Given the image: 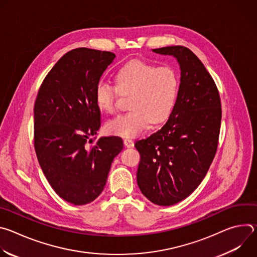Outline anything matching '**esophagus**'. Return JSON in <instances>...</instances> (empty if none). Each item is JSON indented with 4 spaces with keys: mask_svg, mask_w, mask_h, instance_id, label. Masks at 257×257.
<instances>
[{
    "mask_svg": "<svg viewBox=\"0 0 257 257\" xmlns=\"http://www.w3.org/2000/svg\"><path fill=\"white\" fill-rule=\"evenodd\" d=\"M124 144H125L126 148H133V146H134V141L132 139H130V138H125L124 139Z\"/></svg>",
    "mask_w": 257,
    "mask_h": 257,
    "instance_id": "esophagus-1",
    "label": "esophagus"
}]
</instances>
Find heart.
<instances>
[{"instance_id":"heart-1","label":"heart","mask_w":257,"mask_h":257,"mask_svg":"<svg viewBox=\"0 0 257 257\" xmlns=\"http://www.w3.org/2000/svg\"><path fill=\"white\" fill-rule=\"evenodd\" d=\"M115 82L116 86L99 81L94 90L96 106L108 114L115 112L120 94H131L130 111L106 122L109 134L136 137L151 122L159 124L170 116L178 92V77L173 68L134 60L116 72Z\"/></svg>"}]
</instances>
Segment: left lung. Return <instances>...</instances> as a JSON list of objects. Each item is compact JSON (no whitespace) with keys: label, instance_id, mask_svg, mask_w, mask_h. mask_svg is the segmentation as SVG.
<instances>
[{"label":"left lung","instance_id":"left-lung-1","mask_svg":"<svg viewBox=\"0 0 257 257\" xmlns=\"http://www.w3.org/2000/svg\"><path fill=\"white\" fill-rule=\"evenodd\" d=\"M174 57L180 85L169 120L150 137L137 140V184L155 204L170 206L188 197L205 177L214 158L221 128V99L201 61L187 48L153 50Z\"/></svg>","mask_w":257,"mask_h":257}]
</instances>
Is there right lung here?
Returning a JSON list of instances; mask_svg holds the SVG:
<instances>
[{"mask_svg":"<svg viewBox=\"0 0 257 257\" xmlns=\"http://www.w3.org/2000/svg\"><path fill=\"white\" fill-rule=\"evenodd\" d=\"M115 58L111 52L87 48L66 53L46 76L34 103L40 166L55 192L74 205L98 197L124 146L119 136L100 137L87 146L100 127L95 86Z\"/></svg>","mask_w":257,"mask_h":257,"instance_id":"right-lung-1","label":"right lung"}]
</instances>
